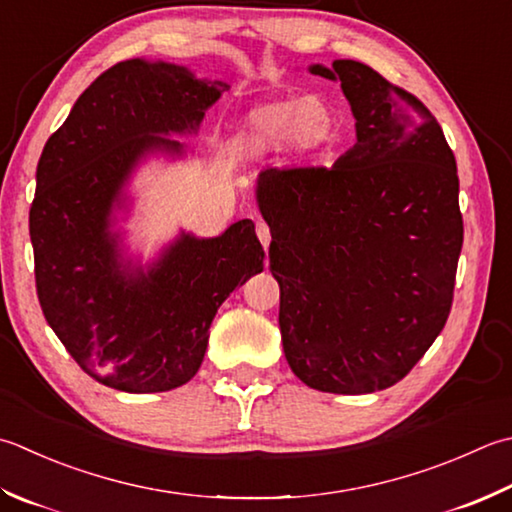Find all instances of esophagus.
I'll return each instance as SVG.
<instances>
[{
	"instance_id": "34e87169",
	"label": "esophagus",
	"mask_w": 512,
	"mask_h": 512,
	"mask_svg": "<svg viewBox=\"0 0 512 512\" xmlns=\"http://www.w3.org/2000/svg\"><path fill=\"white\" fill-rule=\"evenodd\" d=\"M257 237H259V242H262L264 248L270 246V228H268V224H264V222L257 224Z\"/></svg>"
}]
</instances>
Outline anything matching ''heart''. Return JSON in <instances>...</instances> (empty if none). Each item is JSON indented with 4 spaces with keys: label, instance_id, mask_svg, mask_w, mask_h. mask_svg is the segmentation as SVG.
<instances>
[{
    "label": "heart",
    "instance_id": "1",
    "mask_svg": "<svg viewBox=\"0 0 512 512\" xmlns=\"http://www.w3.org/2000/svg\"><path fill=\"white\" fill-rule=\"evenodd\" d=\"M237 137L239 144L253 155L282 148L288 142L299 150H322L337 142L339 117L324 99H270L250 110Z\"/></svg>",
    "mask_w": 512,
    "mask_h": 512
}]
</instances>
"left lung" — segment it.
I'll list each match as a JSON object with an SVG mask.
<instances>
[{
  "label": "left lung",
  "instance_id": "obj_1",
  "mask_svg": "<svg viewBox=\"0 0 512 512\" xmlns=\"http://www.w3.org/2000/svg\"><path fill=\"white\" fill-rule=\"evenodd\" d=\"M357 144L335 166L266 168L257 202L288 366L322 393L364 395L404 379L453 306L464 222L455 155L419 99L337 59Z\"/></svg>",
  "mask_w": 512,
  "mask_h": 512
}]
</instances>
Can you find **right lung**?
Masks as SVG:
<instances>
[{
	"label": "right lung",
	"instance_id": "1",
	"mask_svg": "<svg viewBox=\"0 0 512 512\" xmlns=\"http://www.w3.org/2000/svg\"><path fill=\"white\" fill-rule=\"evenodd\" d=\"M224 90L184 66L119 62L79 95L39 157L28 219L39 306L99 384L162 393L190 382L217 308L262 273L250 219L215 239L182 235L148 275L122 270L108 233L110 206L137 159L153 148L179 153L162 135L195 130Z\"/></svg>",
	"mask_w": 512,
	"mask_h": 512
}]
</instances>
